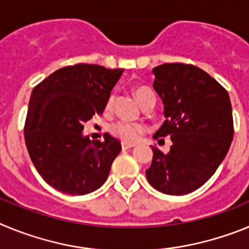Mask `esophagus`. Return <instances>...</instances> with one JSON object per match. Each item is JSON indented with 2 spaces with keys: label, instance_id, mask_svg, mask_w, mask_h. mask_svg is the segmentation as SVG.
<instances>
[{
  "label": "esophagus",
  "instance_id": "1",
  "mask_svg": "<svg viewBox=\"0 0 249 249\" xmlns=\"http://www.w3.org/2000/svg\"><path fill=\"white\" fill-rule=\"evenodd\" d=\"M132 147H135V144L128 143V142H123V143H122V148L123 149H129V148H132Z\"/></svg>",
  "mask_w": 249,
  "mask_h": 249
}]
</instances>
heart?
Returning <instances> with one entry per match:
<instances>
[{
    "label": "heart",
    "mask_w": 249,
    "mask_h": 249,
    "mask_svg": "<svg viewBox=\"0 0 249 249\" xmlns=\"http://www.w3.org/2000/svg\"><path fill=\"white\" fill-rule=\"evenodd\" d=\"M153 92L151 91L147 87H137L135 89V96L137 98L138 102L142 105L146 100V97L148 94H152ZM112 103H113V96H111L107 102V108H111ZM112 135L114 137L120 138V140L124 141V142H136V141L140 138V136L146 131L142 124H138V123H132V122H127V121H118V122L113 123L109 128Z\"/></svg>",
    "instance_id": "heart-1"
}]
</instances>
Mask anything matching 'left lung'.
I'll list each match as a JSON object with an SVG mask.
<instances>
[{
  "label": "left lung",
  "mask_w": 249,
  "mask_h": 249,
  "mask_svg": "<svg viewBox=\"0 0 249 249\" xmlns=\"http://www.w3.org/2000/svg\"><path fill=\"white\" fill-rule=\"evenodd\" d=\"M152 72L153 89L163 103L166 118L153 138L169 136L172 146L167 153L152 147L147 179L162 193L187 195L214 175L230 149L233 140L230 96L196 66L164 63Z\"/></svg>",
  "instance_id": "8db88e82"
}]
</instances>
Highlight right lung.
Wrapping results in <instances>:
<instances>
[{
  "label": "right lung",
  "instance_id": "1",
  "mask_svg": "<svg viewBox=\"0 0 249 249\" xmlns=\"http://www.w3.org/2000/svg\"><path fill=\"white\" fill-rule=\"evenodd\" d=\"M123 70L98 65L67 66L45 78L31 93L25 124L30 157L41 177L67 195H87L106 182L121 142L83 135V124L105 111Z\"/></svg>",
  "mask_w": 249,
  "mask_h": 249
}]
</instances>
